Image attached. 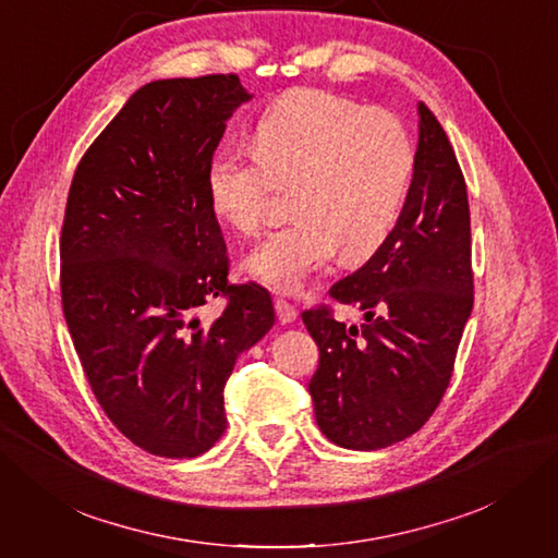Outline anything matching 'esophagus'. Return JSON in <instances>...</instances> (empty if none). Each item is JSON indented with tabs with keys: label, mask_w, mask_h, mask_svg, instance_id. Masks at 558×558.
Listing matches in <instances>:
<instances>
[{
	"label": "esophagus",
	"mask_w": 558,
	"mask_h": 558,
	"mask_svg": "<svg viewBox=\"0 0 558 558\" xmlns=\"http://www.w3.org/2000/svg\"><path fill=\"white\" fill-rule=\"evenodd\" d=\"M275 310H277V316H279V324L281 326L293 324V320L298 318V310L291 305V302H286L281 298L275 300Z\"/></svg>",
	"instance_id": "obj_1"
}]
</instances>
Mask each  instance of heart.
I'll return each instance as SVG.
<instances>
[{
	"mask_svg": "<svg viewBox=\"0 0 558 558\" xmlns=\"http://www.w3.org/2000/svg\"><path fill=\"white\" fill-rule=\"evenodd\" d=\"M251 150L226 144L205 174L209 209L232 230L263 223L272 189H291V223L269 232L244 260L277 293H300L337 251L363 260L396 230L416 167L414 140L398 116L324 90L269 105L251 130Z\"/></svg>",
	"mask_w": 558,
	"mask_h": 558,
	"instance_id": "1",
	"label": "heart"
}]
</instances>
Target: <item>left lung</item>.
<instances>
[{"label": "left lung", "mask_w": 558, "mask_h": 558, "mask_svg": "<svg viewBox=\"0 0 558 558\" xmlns=\"http://www.w3.org/2000/svg\"><path fill=\"white\" fill-rule=\"evenodd\" d=\"M330 298L363 312L347 326L330 307L302 312L318 347L310 381L330 442L375 451L426 424L440 404L472 312L465 179L442 125L418 105L416 167L396 230Z\"/></svg>", "instance_id": "obj_1"}]
</instances>
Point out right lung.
<instances>
[{"label":"right lung","instance_id":"add662e5","mask_svg":"<svg viewBox=\"0 0 558 558\" xmlns=\"http://www.w3.org/2000/svg\"><path fill=\"white\" fill-rule=\"evenodd\" d=\"M238 74L150 81L81 158L60 238L66 328L97 402L130 442L193 459L226 430L234 361L275 326L258 283H228L205 191L226 121L248 102ZM211 296L227 310L205 327Z\"/></svg>","mask_w":558,"mask_h":558}]
</instances>
